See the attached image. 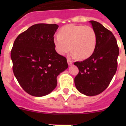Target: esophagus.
<instances>
[{
  "instance_id": "esophagus-1",
  "label": "esophagus",
  "mask_w": 126,
  "mask_h": 126,
  "mask_svg": "<svg viewBox=\"0 0 126 126\" xmlns=\"http://www.w3.org/2000/svg\"><path fill=\"white\" fill-rule=\"evenodd\" d=\"M67 62H68V64H69V65H71V64H72V61H71L69 59V58H68V59H67Z\"/></svg>"
}]
</instances>
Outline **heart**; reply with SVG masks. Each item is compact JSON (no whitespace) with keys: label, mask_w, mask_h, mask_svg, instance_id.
<instances>
[{"label":"heart","mask_w":126,"mask_h":126,"mask_svg":"<svg viewBox=\"0 0 126 126\" xmlns=\"http://www.w3.org/2000/svg\"><path fill=\"white\" fill-rule=\"evenodd\" d=\"M53 42L56 52L60 55H65L71 49V58L79 57L84 60L91 57L94 52L97 36L91 27L68 24L60 29Z\"/></svg>","instance_id":"heart-1"}]
</instances>
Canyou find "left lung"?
Listing matches in <instances>:
<instances>
[{"instance_id": "8db88e82", "label": "left lung", "mask_w": 126, "mask_h": 126, "mask_svg": "<svg viewBox=\"0 0 126 126\" xmlns=\"http://www.w3.org/2000/svg\"><path fill=\"white\" fill-rule=\"evenodd\" d=\"M97 36L96 49L83 62H75L79 74L74 78L76 88L86 96H96L110 84L118 67L119 47L115 36L99 22L90 21Z\"/></svg>"}]
</instances>
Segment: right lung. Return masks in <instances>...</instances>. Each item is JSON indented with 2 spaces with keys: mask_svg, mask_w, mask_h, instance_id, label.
Here are the masks:
<instances>
[{
  "mask_svg": "<svg viewBox=\"0 0 126 126\" xmlns=\"http://www.w3.org/2000/svg\"><path fill=\"white\" fill-rule=\"evenodd\" d=\"M58 25L36 24L18 35L11 51L13 71L25 92L41 97L51 93L57 77L68 67L56 52L53 40Z\"/></svg>",
  "mask_w": 126,
  "mask_h": 126,
  "instance_id": "obj_1",
  "label": "right lung"
}]
</instances>
